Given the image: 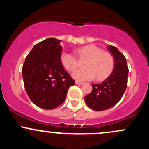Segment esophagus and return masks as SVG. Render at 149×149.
<instances>
[{"mask_svg":"<svg viewBox=\"0 0 149 149\" xmlns=\"http://www.w3.org/2000/svg\"><path fill=\"white\" fill-rule=\"evenodd\" d=\"M76 85H83V82H80V81H78V80H76Z\"/></svg>","mask_w":149,"mask_h":149,"instance_id":"1","label":"esophagus"}]
</instances>
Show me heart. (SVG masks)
I'll list each match as a JSON object with an SVG mask.
<instances>
[{"instance_id": "obj_1", "label": "heart", "mask_w": 149, "mask_h": 149, "mask_svg": "<svg viewBox=\"0 0 149 149\" xmlns=\"http://www.w3.org/2000/svg\"><path fill=\"white\" fill-rule=\"evenodd\" d=\"M81 57L88 59L84 65L85 69L77 70L72 76L78 81H88L96 77L98 80L106 79L112 72L114 66L113 57L110 53L103 52L96 45L83 46L77 50ZM61 64L66 69L73 71L78 66L76 57L69 52H63L61 54Z\"/></svg>"}]
</instances>
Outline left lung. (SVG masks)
Instances as JSON below:
<instances>
[{"label": "left lung", "mask_w": 149, "mask_h": 149, "mask_svg": "<svg viewBox=\"0 0 149 149\" xmlns=\"http://www.w3.org/2000/svg\"><path fill=\"white\" fill-rule=\"evenodd\" d=\"M114 59L111 74L100 84H92V90L85 97V102L95 111H104L120 100L127 85L128 67L126 58L116 47L108 46Z\"/></svg>", "instance_id": "1"}]
</instances>
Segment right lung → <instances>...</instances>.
Wrapping results in <instances>:
<instances>
[{"label":"right lung","mask_w":149,"mask_h":149,"mask_svg":"<svg viewBox=\"0 0 149 149\" xmlns=\"http://www.w3.org/2000/svg\"><path fill=\"white\" fill-rule=\"evenodd\" d=\"M61 40L49 38L33 46L22 67L24 88L31 102L44 109H54L66 99L75 80L61 63Z\"/></svg>","instance_id":"right-lung-1"}]
</instances>
